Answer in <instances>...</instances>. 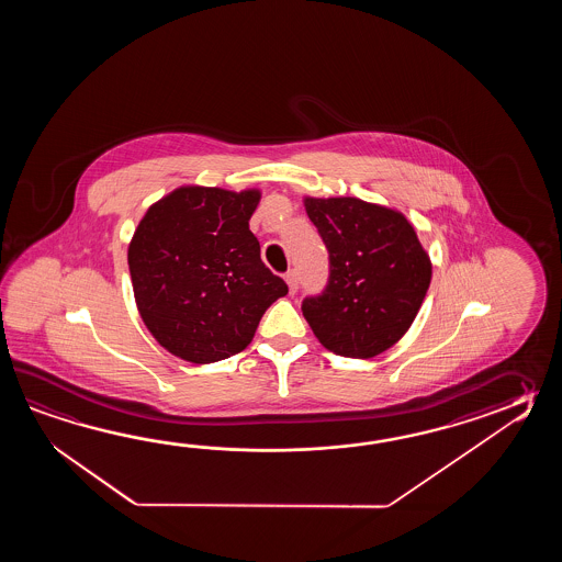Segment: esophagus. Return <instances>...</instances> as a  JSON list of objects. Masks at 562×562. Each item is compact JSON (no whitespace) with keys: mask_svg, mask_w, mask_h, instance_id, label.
<instances>
[{"mask_svg":"<svg viewBox=\"0 0 562 562\" xmlns=\"http://www.w3.org/2000/svg\"><path fill=\"white\" fill-rule=\"evenodd\" d=\"M286 285H289V291L291 293H297L299 289V276L295 269H291V271H286L285 273Z\"/></svg>","mask_w":562,"mask_h":562,"instance_id":"1","label":"esophagus"}]
</instances>
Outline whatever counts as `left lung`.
<instances>
[{
	"label": "left lung",
	"mask_w": 562,
	"mask_h": 562,
	"mask_svg": "<svg viewBox=\"0 0 562 562\" xmlns=\"http://www.w3.org/2000/svg\"><path fill=\"white\" fill-rule=\"evenodd\" d=\"M329 252V279L301 311L335 356L368 359L402 339L428 293L431 263L406 216L353 196L305 199Z\"/></svg>",
	"instance_id": "8db88e82"
}]
</instances>
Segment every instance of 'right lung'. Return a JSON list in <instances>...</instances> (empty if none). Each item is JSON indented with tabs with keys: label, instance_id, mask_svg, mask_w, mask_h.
Here are the masks:
<instances>
[{
	"label": "right lung",
	"instance_id": "right-lung-1",
	"mask_svg": "<svg viewBox=\"0 0 562 562\" xmlns=\"http://www.w3.org/2000/svg\"><path fill=\"white\" fill-rule=\"evenodd\" d=\"M261 194L182 187L153 204L128 247L144 325L177 358L213 363L251 344L286 283L249 231Z\"/></svg>",
	"mask_w": 562,
	"mask_h": 562
}]
</instances>
